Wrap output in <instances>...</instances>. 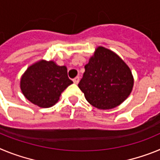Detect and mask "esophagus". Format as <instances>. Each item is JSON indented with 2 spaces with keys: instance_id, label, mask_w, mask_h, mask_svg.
Here are the masks:
<instances>
[{
  "instance_id": "1",
  "label": "esophagus",
  "mask_w": 160,
  "mask_h": 160,
  "mask_svg": "<svg viewBox=\"0 0 160 160\" xmlns=\"http://www.w3.org/2000/svg\"><path fill=\"white\" fill-rule=\"evenodd\" d=\"M79 80H80V79H79V77H76L73 79V82L75 83V84H78V83L79 82Z\"/></svg>"
}]
</instances>
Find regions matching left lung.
<instances>
[{
  "label": "left lung",
  "instance_id": "8db88e82",
  "mask_svg": "<svg viewBox=\"0 0 160 160\" xmlns=\"http://www.w3.org/2000/svg\"><path fill=\"white\" fill-rule=\"evenodd\" d=\"M133 86L129 66L117 53L103 46L96 48L78 83L87 102L100 110L119 106L131 94Z\"/></svg>",
  "mask_w": 160,
  "mask_h": 160
}]
</instances>
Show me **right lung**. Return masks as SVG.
Segmentation results:
<instances>
[{
  "instance_id": "right-lung-1",
  "label": "right lung",
  "mask_w": 160,
  "mask_h": 160,
  "mask_svg": "<svg viewBox=\"0 0 160 160\" xmlns=\"http://www.w3.org/2000/svg\"><path fill=\"white\" fill-rule=\"evenodd\" d=\"M72 83L66 66L42 59L29 66L22 74L20 88L32 104L49 108L58 102L62 93Z\"/></svg>"
}]
</instances>
